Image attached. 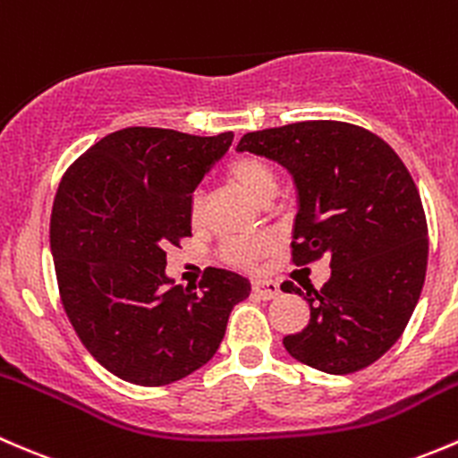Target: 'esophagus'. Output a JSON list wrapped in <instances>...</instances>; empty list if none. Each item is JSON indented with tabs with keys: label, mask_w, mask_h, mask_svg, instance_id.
Segmentation results:
<instances>
[{
	"label": "esophagus",
	"mask_w": 458,
	"mask_h": 458,
	"mask_svg": "<svg viewBox=\"0 0 458 458\" xmlns=\"http://www.w3.org/2000/svg\"><path fill=\"white\" fill-rule=\"evenodd\" d=\"M253 293L262 300H273L280 295V284L276 280H262V277H256L253 280Z\"/></svg>",
	"instance_id": "esophagus-1"
}]
</instances>
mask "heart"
Returning <instances> with one entry per match:
<instances>
[{"instance_id":"obj_1","label":"heart","mask_w":458,"mask_h":458,"mask_svg":"<svg viewBox=\"0 0 458 458\" xmlns=\"http://www.w3.org/2000/svg\"><path fill=\"white\" fill-rule=\"evenodd\" d=\"M225 176L229 178L231 185L238 187L244 196L260 205L277 194L276 169L267 160L253 157V154H240V157L231 158L225 167ZM202 214H205V205H202V198L196 194L191 198V223L200 225ZM268 244L264 240H231L223 247V256L235 267H253L264 256Z\"/></svg>"}]
</instances>
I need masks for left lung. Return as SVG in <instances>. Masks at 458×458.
I'll return each instance as SVG.
<instances>
[{
	"label": "left lung",
	"mask_w": 458,
	"mask_h": 458,
	"mask_svg": "<svg viewBox=\"0 0 458 458\" xmlns=\"http://www.w3.org/2000/svg\"><path fill=\"white\" fill-rule=\"evenodd\" d=\"M238 152L276 160L293 178V262L331 258L319 291L282 284L310 309L309 327L286 335L284 348L331 375L370 366L402 337L426 280V214L402 158L377 134L342 121L249 131Z\"/></svg>",
	"instance_id": "8db88e82"
}]
</instances>
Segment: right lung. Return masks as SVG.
I'll use <instances>...</instances> for the list:
<instances>
[{
    "label": "right lung",
    "instance_id": "add662e5",
    "mask_svg": "<svg viewBox=\"0 0 458 458\" xmlns=\"http://www.w3.org/2000/svg\"><path fill=\"white\" fill-rule=\"evenodd\" d=\"M231 140L233 131L125 127L61 178L50 218L61 301L89 355L119 379L165 386L191 375L251 293L225 268H207L198 293L165 273V249L191 235V194Z\"/></svg>",
    "mask_w": 458,
    "mask_h": 458
}]
</instances>
